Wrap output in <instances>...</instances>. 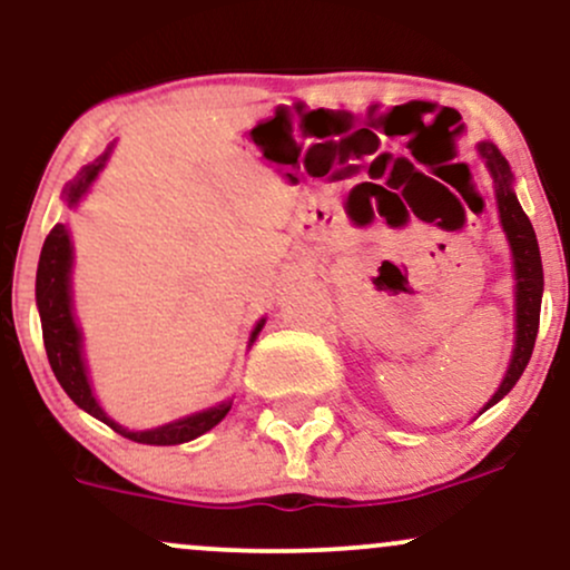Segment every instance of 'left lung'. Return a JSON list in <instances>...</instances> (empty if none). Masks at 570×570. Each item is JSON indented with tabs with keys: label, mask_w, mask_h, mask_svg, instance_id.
Returning a JSON list of instances; mask_svg holds the SVG:
<instances>
[{
	"label": "left lung",
	"mask_w": 570,
	"mask_h": 570,
	"mask_svg": "<svg viewBox=\"0 0 570 570\" xmlns=\"http://www.w3.org/2000/svg\"><path fill=\"white\" fill-rule=\"evenodd\" d=\"M482 160L488 163V171L493 174L495 181V198H499V212H501V225L507 230L509 244H512L514 254V273H517V345L512 364H509L507 377H503L501 389L495 391V396L490 399V404H495L503 399L509 391L514 389V383L520 381V375L525 372L528 362H531V353L535 345V335H539V313H541V292H544V267H541V254H539V240H535L531 219L522 212L520 200L512 193V171H509V163L493 144L482 141L480 144ZM485 407V410H488Z\"/></svg>",
	"instance_id": "8db88e82"
}]
</instances>
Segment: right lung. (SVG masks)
<instances>
[{
    "label": "right lung",
    "mask_w": 570,
    "mask_h": 570,
    "mask_svg": "<svg viewBox=\"0 0 570 570\" xmlns=\"http://www.w3.org/2000/svg\"><path fill=\"white\" fill-rule=\"evenodd\" d=\"M107 155L109 153H104L101 158H96L90 166H85L82 171L75 176V181H69L67 189H63V198H67L69 206H75V203L82 198L85 189L90 187V181L96 179L98 171L104 168V163H107ZM69 267H71L69 233L63 225H56L48 238H45L42 254H39L37 305H39V318H42V340H45V351H48V362L71 402H75L77 407H82L85 412H90V415L98 417V421L107 423V426H112L117 434L128 436V440L141 442V444H181L217 426L222 417L230 412V402L217 404V407L198 412V415H189L185 421L168 423V426H160L153 431H128L117 426L115 421H109V417L104 415V410L98 407L94 391H90L88 375H85L80 330H77L75 316H71ZM259 330H263V322H259L257 330L252 332V340L257 337Z\"/></svg>",
    "instance_id": "add662e5"
}]
</instances>
